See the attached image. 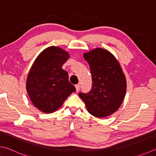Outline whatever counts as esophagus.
Returning <instances> with one entry per match:
<instances>
[{
	"mask_svg": "<svg viewBox=\"0 0 156 156\" xmlns=\"http://www.w3.org/2000/svg\"><path fill=\"white\" fill-rule=\"evenodd\" d=\"M75 87H76V91H79V90H80V84H76L75 85Z\"/></svg>",
	"mask_w": 156,
	"mask_h": 156,
	"instance_id": "esophagus-1",
	"label": "esophagus"
}]
</instances>
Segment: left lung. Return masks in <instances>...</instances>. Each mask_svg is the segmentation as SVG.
<instances>
[{
    "mask_svg": "<svg viewBox=\"0 0 156 156\" xmlns=\"http://www.w3.org/2000/svg\"><path fill=\"white\" fill-rule=\"evenodd\" d=\"M89 64L92 88L79 93L87 111L97 118H105L116 112L126 91V80L116 58L108 50L97 48L83 54Z\"/></svg>",
    "mask_w": 156,
    "mask_h": 156,
    "instance_id": "1",
    "label": "left lung"
}]
</instances>
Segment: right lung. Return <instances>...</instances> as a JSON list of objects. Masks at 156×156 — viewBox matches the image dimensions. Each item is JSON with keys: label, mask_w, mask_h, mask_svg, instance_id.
<instances>
[{"label": "right lung", "mask_w": 156, "mask_h": 156, "mask_svg": "<svg viewBox=\"0 0 156 156\" xmlns=\"http://www.w3.org/2000/svg\"><path fill=\"white\" fill-rule=\"evenodd\" d=\"M68 52L55 46L45 48L36 57L26 80V90L32 104L46 114L60 108L76 91L62 66L69 59Z\"/></svg>", "instance_id": "right-lung-1"}]
</instances>
